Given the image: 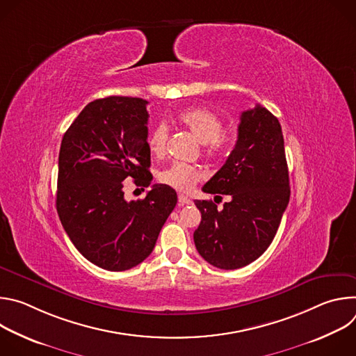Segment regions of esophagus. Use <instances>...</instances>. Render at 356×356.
Segmentation results:
<instances>
[{"label":"esophagus","instance_id":"34e87169","mask_svg":"<svg viewBox=\"0 0 356 356\" xmlns=\"http://www.w3.org/2000/svg\"><path fill=\"white\" fill-rule=\"evenodd\" d=\"M179 202H180L181 206H187V204H191V200H190L187 195L180 194V195H179Z\"/></svg>","mask_w":356,"mask_h":356}]
</instances>
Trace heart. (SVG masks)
Instances as JSON below:
<instances>
[{
  "mask_svg": "<svg viewBox=\"0 0 356 356\" xmlns=\"http://www.w3.org/2000/svg\"><path fill=\"white\" fill-rule=\"evenodd\" d=\"M176 122L201 143L202 154L207 158H218L222 155L229 138L222 132V120L214 111L204 107H188L177 114ZM166 143L168 127L158 124L147 136L150 154L162 158L166 154ZM201 177L202 173L198 168L186 163H173L159 173L161 183L179 191L191 190Z\"/></svg>",
  "mask_w": 356,
  "mask_h": 356,
  "instance_id": "heart-1",
  "label": "heart"
}]
</instances>
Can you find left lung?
Here are the masks:
<instances>
[{
    "instance_id": "obj_1",
    "label": "left lung",
    "mask_w": 356,
    "mask_h": 356,
    "mask_svg": "<svg viewBox=\"0 0 356 356\" xmlns=\"http://www.w3.org/2000/svg\"><path fill=\"white\" fill-rule=\"evenodd\" d=\"M202 191L229 197L222 210L195 200L201 222L194 243L210 265L232 270L257 261L272 243L290 198L279 120L259 104L241 114L238 139L224 166Z\"/></svg>"
}]
</instances>
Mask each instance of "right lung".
Returning a JSON list of instances; mask_svg holds the SVG:
<instances>
[{
    "mask_svg": "<svg viewBox=\"0 0 356 356\" xmlns=\"http://www.w3.org/2000/svg\"><path fill=\"white\" fill-rule=\"evenodd\" d=\"M147 101L111 95L91 101L63 135L56 209L81 255L101 269L128 270L143 262L177 202L176 191L154 184L127 201L124 181L152 183Z\"/></svg>",
    "mask_w": 356,
    "mask_h": 356,
    "instance_id": "add662e5",
    "label": "right lung"
}]
</instances>
